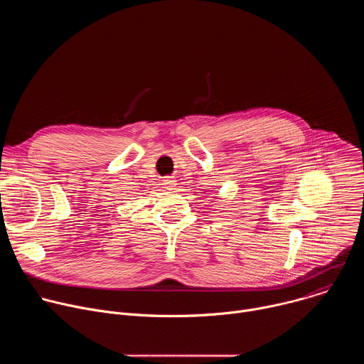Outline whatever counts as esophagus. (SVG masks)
<instances>
[{
  "label": "esophagus",
  "mask_w": 364,
  "mask_h": 364,
  "mask_svg": "<svg viewBox=\"0 0 364 364\" xmlns=\"http://www.w3.org/2000/svg\"><path fill=\"white\" fill-rule=\"evenodd\" d=\"M163 184L166 186L167 190H174V187L177 186V181L173 177H167V178L163 180Z\"/></svg>",
  "instance_id": "1"
}]
</instances>
